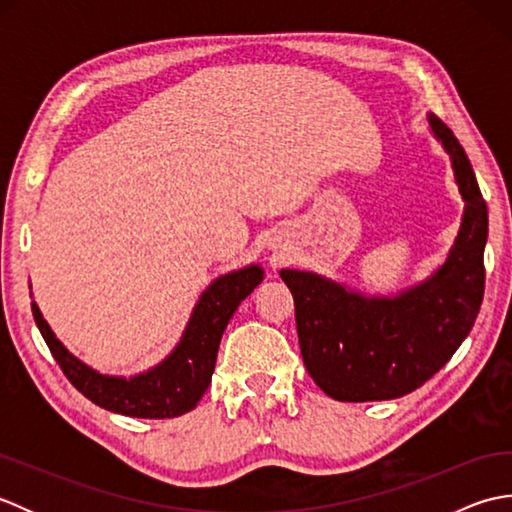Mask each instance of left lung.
<instances>
[{"mask_svg": "<svg viewBox=\"0 0 512 512\" xmlns=\"http://www.w3.org/2000/svg\"><path fill=\"white\" fill-rule=\"evenodd\" d=\"M427 123L464 200L460 231L442 266L396 295L372 297L312 270L279 273L295 299L303 363L334 400L411 394L449 363L480 312L488 209L458 138L436 114L429 112Z\"/></svg>", "mask_w": 512, "mask_h": 512, "instance_id": "obj_1", "label": "left lung"}]
</instances>
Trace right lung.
<instances>
[{
    "label": "right lung",
    "instance_id": "1",
    "mask_svg": "<svg viewBox=\"0 0 512 512\" xmlns=\"http://www.w3.org/2000/svg\"><path fill=\"white\" fill-rule=\"evenodd\" d=\"M262 281L264 268L257 264L213 279L193 306L176 347L158 365L134 376L101 374L85 365L57 339L35 301L32 317L63 374L94 405L132 418H176L195 409L209 389L226 325Z\"/></svg>",
    "mask_w": 512,
    "mask_h": 512
}]
</instances>
